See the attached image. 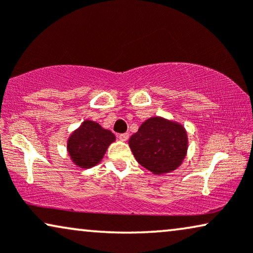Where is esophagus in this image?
<instances>
[{"instance_id": "34e87169", "label": "esophagus", "mask_w": 253, "mask_h": 253, "mask_svg": "<svg viewBox=\"0 0 253 253\" xmlns=\"http://www.w3.org/2000/svg\"><path fill=\"white\" fill-rule=\"evenodd\" d=\"M119 138L120 140H122V142H126V140L129 139V133H120Z\"/></svg>"}]
</instances>
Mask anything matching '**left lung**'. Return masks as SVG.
I'll list each match as a JSON object with an SVG mask.
<instances>
[{
	"instance_id": "1",
	"label": "left lung",
	"mask_w": 253,
	"mask_h": 253,
	"mask_svg": "<svg viewBox=\"0 0 253 253\" xmlns=\"http://www.w3.org/2000/svg\"><path fill=\"white\" fill-rule=\"evenodd\" d=\"M129 146L140 165L155 174H164L181 165L188 138L181 124L151 117L130 137Z\"/></svg>"
}]
</instances>
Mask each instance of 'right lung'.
<instances>
[{"mask_svg":"<svg viewBox=\"0 0 253 253\" xmlns=\"http://www.w3.org/2000/svg\"><path fill=\"white\" fill-rule=\"evenodd\" d=\"M113 142L115 134L111 131L103 129L93 121H84L68 138V155L77 166L89 169L102 160L108 146Z\"/></svg>","mask_w":253,"mask_h":253,"instance_id":"add662e5","label":"right lung"}]
</instances>
